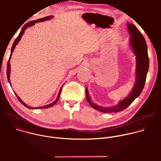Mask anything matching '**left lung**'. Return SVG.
Listing matches in <instances>:
<instances>
[{"mask_svg": "<svg viewBox=\"0 0 161 161\" xmlns=\"http://www.w3.org/2000/svg\"><path fill=\"white\" fill-rule=\"evenodd\" d=\"M127 29L130 37L129 38L130 47L136 56V81L131 92L125 98L121 100L118 104L113 107H102L96 104L91 100L86 87V100L94 109L103 113H117L127 108L134 100L138 97L143 89L147 73L149 68V58L146 41L136 26L132 24H127Z\"/></svg>", "mask_w": 161, "mask_h": 161, "instance_id": "left-lung-1", "label": "left lung"}]
</instances>
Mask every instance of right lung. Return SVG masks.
I'll list each match as a JSON object with an SVG mask.
<instances>
[{"mask_svg": "<svg viewBox=\"0 0 161 161\" xmlns=\"http://www.w3.org/2000/svg\"><path fill=\"white\" fill-rule=\"evenodd\" d=\"M53 17V16H46V17L42 18H41V19H37V20L31 21H29V23H27V24H26L24 27H23V28H22V29H21V31L20 33H19V35H18V36L16 38L15 41H14V42H13V47H12V48H11V55H10V57H9V60H8V65H7V77H8V81H9V84H10V85H11V81H10V78H9V77H10L11 66H10V62H9V61H10V59H11V55H12V53L13 52V51H14V48H15V47H16V46L18 44V42L20 41V39H21V38L22 36L24 35V32H25V30L27 29V27H29L33 26V25L36 24V23L41 22V21H46V20L50 19H52ZM62 86H63V85L61 86V88H60V90H59V92H58V96H57V97L56 100H55L54 102H53L52 103H51V104H47V105H46V106H41V107H37V108H32V107L29 106H28V105H27L24 102H23V101H21V99L18 96V95H17L15 92H14V94H15L16 96L17 97L18 99L19 100V102H20L23 105L25 106H26V107H27V108H29V109H31H31H43V108H50V107H52V106H54V105L57 103V102L58 101V99H59V96H60V92H61L62 89Z\"/></svg>", "mask_w": 161, "mask_h": 161, "instance_id": "1", "label": "right lung"}]
</instances>
